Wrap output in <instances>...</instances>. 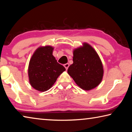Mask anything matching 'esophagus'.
I'll return each instance as SVG.
<instances>
[{
  "instance_id": "34e87169",
  "label": "esophagus",
  "mask_w": 132,
  "mask_h": 132,
  "mask_svg": "<svg viewBox=\"0 0 132 132\" xmlns=\"http://www.w3.org/2000/svg\"><path fill=\"white\" fill-rule=\"evenodd\" d=\"M64 68H66V70H68V68H69V63H66V64H64Z\"/></svg>"
}]
</instances>
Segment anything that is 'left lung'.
Wrapping results in <instances>:
<instances>
[{
	"label": "left lung",
	"mask_w": 132,
	"mask_h": 132,
	"mask_svg": "<svg viewBox=\"0 0 132 132\" xmlns=\"http://www.w3.org/2000/svg\"><path fill=\"white\" fill-rule=\"evenodd\" d=\"M73 61L68 73L80 88L90 90L100 84L103 77V66L92 46L84 43L81 47L75 50Z\"/></svg>",
	"instance_id": "1"
}]
</instances>
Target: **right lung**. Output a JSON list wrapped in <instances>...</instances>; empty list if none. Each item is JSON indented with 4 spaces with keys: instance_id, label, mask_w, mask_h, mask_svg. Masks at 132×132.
<instances>
[{
    "instance_id": "right-lung-1",
    "label": "right lung",
    "mask_w": 132,
    "mask_h": 132,
    "mask_svg": "<svg viewBox=\"0 0 132 132\" xmlns=\"http://www.w3.org/2000/svg\"><path fill=\"white\" fill-rule=\"evenodd\" d=\"M53 48L42 46L37 49L29 63L28 73L31 86L38 91H47L52 87L57 77L66 70L57 63L52 55Z\"/></svg>"
}]
</instances>
